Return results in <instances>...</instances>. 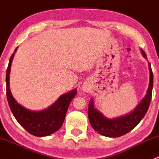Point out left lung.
Returning <instances> with one entry per match:
<instances>
[{
    "label": "left lung",
    "instance_id": "obj_1",
    "mask_svg": "<svg viewBox=\"0 0 159 159\" xmlns=\"http://www.w3.org/2000/svg\"><path fill=\"white\" fill-rule=\"evenodd\" d=\"M142 52L144 57L147 59L145 51L142 50ZM148 66L150 70V81L147 94L142 102L139 103L137 108L131 113L115 119H108L94 108L92 99L90 101L89 104V119L91 125L97 132L106 137H120L127 134L134 129L144 118L150 105L153 88V72L150 63H148Z\"/></svg>",
    "mask_w": 159,
    "mask_h": 159
}]
</instances>
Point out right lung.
<instances>
[{
    "label": "right lung",
    "instance_id": "obj_1",
    "mask_svg": "<svg viewBox=\"0 0 159 159\" xmlns=\"http://www.w3.org/2000/svg\"><path fill=\"white\" fill-rule=\"evenodd\" d=\"M14 54L11 55L6 73V94L11 111L19 124L30 134L38 137H44L53 134L63 125L68 106L77 94V91L74 90L61 95L48 109L40 111H32L26 109L16 102L9 88V75Z\"/></svg>",
    "mask_w": 159,
    "mask_h": 159
}]
</instances>
